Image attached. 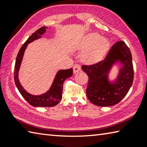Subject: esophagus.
Returning a JSON list of instances; mask_svg holds the SVG:
<instances>
[{
    "mask_svg": "<svg viewBox=\"0 0 147 147\" xmlns=\"http://www.w3.org/2000/svg\"><path fill=\"white\" fill-rule=\"evenodd\" d=\"M81 69V66L79 64H75L73 66V73L75 74L76 73H78L80 71Z\"/></svg>",
    "mask_w": 147,
    "mask_h": 147,
    "instance_id": "esophagus-1",
    "label": "esophagus"
}]
</instances>
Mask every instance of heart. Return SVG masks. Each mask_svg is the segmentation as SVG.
<instances>
[{"instance_id": "obj_1", "label": "heart", "mask_w": 147, "mask_h": 147, "mask_svg": "<svg viewBox=\"0 0 147 147\" xmlns=\"http://www.w3.org/2000/svg\"><path fill=\"white\" fill-rule=\"evenodd\" d=\"M109 47L108 39L103 37L100 38V35L97 33H91L84 38L79 49L86 50L82 56L83 61L88 63H93L102 58Z\"/></svg>"}]
</instances>
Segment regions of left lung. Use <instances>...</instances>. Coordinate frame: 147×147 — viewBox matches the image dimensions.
Segmentation results:
<instances>
[{
  "mask_svg": "<svg viewBox=\"0 0 147 147\" xmlns=\"http://www.w3.org/2000/svg\"><path fill=\"white\" fill-rule=\"evenodd\" d=\"M117 60L123 63L115 84L111 85L107 74ZM82 69L89 76L87 96L98 106H111L118 104L130 90L134 80V67L130 49L123 41H117L105 58L92 65H83Z\"/></svg>",
  "mask_w": 147,
  "mask_h": 147,
  "instance_id": "1",
  "label": "left lung"
}]
</instances>
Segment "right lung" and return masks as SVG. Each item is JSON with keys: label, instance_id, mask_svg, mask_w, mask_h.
<instances>
[{"label": "right lung", "instance_id": "obj_1", "mask_svg": "<svg viewBox=\"0 0 147 147\" xmlns=\"http://www.w3.org/2000/svg\"><path fill=\"white\" fill-rule=\"evenodd\" d=\"M46 28H47V27H41L29 37L20 49L16 58V64H15L14 80L17 88L23 97L30 105L35 107H53L57 105L62 98V90H63V84L65 80L73 75V68L59 71L50 90L46 93L39 96L29 94L20 84L18 79V71L27 45L34 41L35 39L41 38L42 35L45 32Z\"/></svg>", "mask_w": 147, "mask_h": 147}]
</instances>
